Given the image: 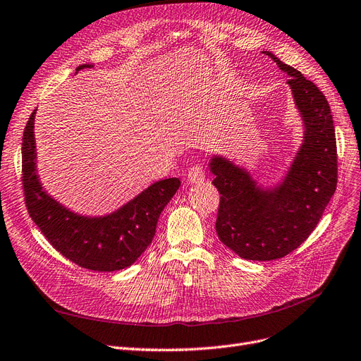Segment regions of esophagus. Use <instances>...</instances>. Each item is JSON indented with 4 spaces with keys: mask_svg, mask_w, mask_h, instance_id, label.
<instances>
[{
    "mask_svg": "<svg viewBox=\"0 0 361 361\" xmlns=\"http://www.w3.org/2000/svg\"><path fill=\"white\" fill-rule=\"evenodd\" d=\"M204 178H206L204 170L201 166H194L188 170V182L192 183V185L204 182Z\"/></svg>",
    "mask_w": 361,
    "mask_h": 361,
    "instance_id": "34e87169",
    "label": "esophagus"
}]
</instances>
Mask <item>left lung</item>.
I'll return each mask as SVG.
<instances>
[{
    "mask_svg": "<svg viewBox=\"0 0 361 361\" xmlns=\"http://www.w3.org/2000/svg\"><path fill=\"white\" fill-rule=\"evenodd\" d=\"M302 123V140L283 176L271 185L225 155L213 154L209 169L221 194L216 233L228 249L249 261H272L298 249L319 224L336 190V139L324 94L299 71L283 63Z\"/></svg>",
    "mask_w": 361,
    "mask_h": 361,
    "instance_id": "1",
    "label": "left lung"
}]
</instances>
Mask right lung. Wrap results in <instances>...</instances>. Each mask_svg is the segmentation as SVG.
<instances>
[{"label": "right lung", "instance_id": "1", "mask_svg": "<svg viewBox=\"0 0 361 361\" xmlns=\"http://www.w3.org/2000/svg\"><path fill=\"white\" fill-rule=\"evenodd\" d=\"M93 68L82 63L80 69ZM35 114L22 139V173L26 207L51 246L74 264L100 272L130 267L151 244L163 209L180 186L178 178L151 183L127 203L106 214H82L50 195L37 171Z\"/></svg>", "mask_w": 361, "mask_h": 361}]
</instances>
